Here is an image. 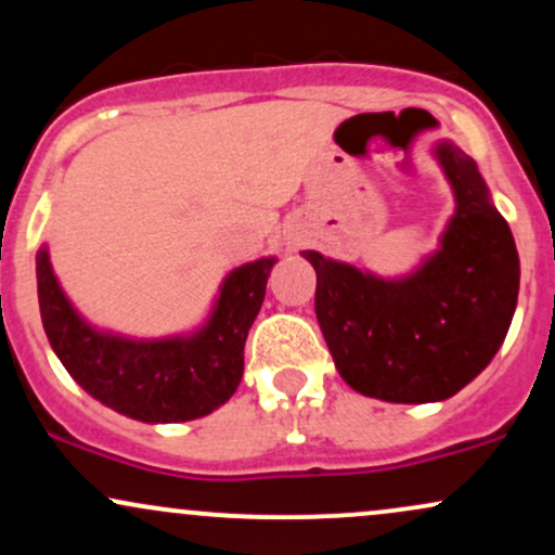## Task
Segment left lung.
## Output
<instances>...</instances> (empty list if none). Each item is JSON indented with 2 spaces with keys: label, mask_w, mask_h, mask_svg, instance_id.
I'll use <instances>...</instances> for the list:
<instances>
[{
  "label": "left lung",
  "mask_w": 555,
  "mask_h": 555,
  "mask_svg": "<svg viewBox=\"0 0 555 555\" xmlns=\"http://www.w3.org/2000/svg\"><path fill=\"white\" fill-rule=\"evenodd\" d=\"M433 154L456 208L415 271L384 279L302 250L336 371L362 397L393 404L462 391L495 358L517 310V245L477 164L451 140H438Z\"/></svg>",
  "instance_id": "8db88e82"
}]
</instances>
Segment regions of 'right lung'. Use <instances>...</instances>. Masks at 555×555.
Here are the masks:
<instances>
[{
    "instance_id": "add662e5",
    "label": "right lung",
    "mask_w": 555,
    "mask_h": 555,
    "mask_svg": "<svg viewBox=\"0 0 555 555\" xmlns=\"http://www.w3.org/2000/svg\"><path fill=\"white\" fill-rule=\"evenodd\" d=\"M276 258L229 271L211 315L193 334L130 339L91 326L56 282L47 245L36 253L38 305L49 344L78 384L140 423H188L219 410L237 391L245 339L266 297Z\"/></svg>"
}]
</instances>
